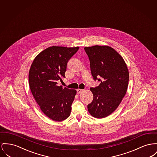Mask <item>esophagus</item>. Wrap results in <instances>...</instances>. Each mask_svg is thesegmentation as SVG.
<instances>
[{
    "label": "esophagus",
    "instance_id": "esophagus-1",
    "mask_svg": "<svg viewBox=\"0 0 157 157\" xmlns=\"http://www.w3.org/2000/svg\"><path fill=\"white\" fill-rule=\"evenodd\" d=\"M84 90H82V89H78L77 90V93L78 94H80V93H81V92L83 91Z\"/></svg>",
    "mask_w": 157,
    "mask_h": 157
}]
</instances>
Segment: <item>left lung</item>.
<instances>
[{
	"label": "left lung",
	"mask_w": 157,
	"mask_h": 157,
	"mask_svg": "<svg viewBox=\"0 0 157 157\" xmlns=\"http://www.w3.org/2000/svg\"><path fill=\"white\" fill-rule=\"evenodd\" d=\"M84 49L94 79L101 82L98 86L90 88L94 98L88 110L94 117L104 118L116 110L126 95L129 71L121 56L111 47L96 45ZM100 77L101 79L97 78Z\"/></svg>",
	"instance_id": "left-lung-1"
}]
</instances>
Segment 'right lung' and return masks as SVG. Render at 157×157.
I'll return each instance as SVG.
<instances>
[{"mask_svg":"<svg viewBox=\"0 0 157 157\" xmlns=\"http://www.w3.org/2000/svg\"><path fill=\"white\" fill-rule=\"evenodd\" d=\"M79 47L52 46L35 57L29 71L31 91L41 110L52 120L61 121L71 114L75 90L63 88L57 81L65 77L69 60Z\"/></svg>","mask_w":157,"mask_h":157,"instance_id":"add662e5","label":"right lung"}]
</instances>
